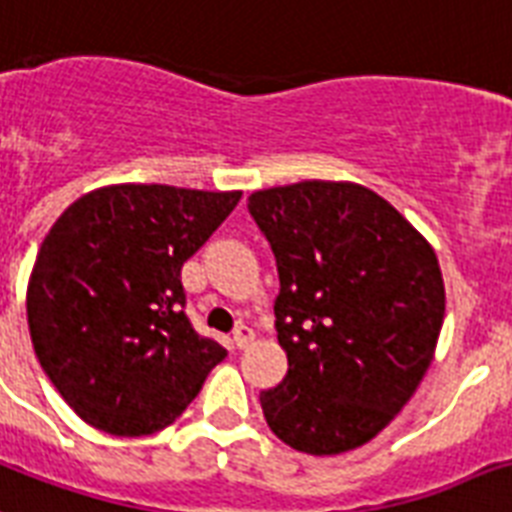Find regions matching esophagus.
Masks as SVG:
<instances>
[{"instance_id": "1", "label": "esophagus", "mask_w": 512, "mask_h": 512, "mask_svg": "<svg viewBox=\"0 0 512 512\" xmlns=\"http://www.w3.org/2000/svg\"><path fill=\"white\" fill-rule=\"evenodd\" d=\"M253 342V328L245 326V323H240V326L232 331V344H235L237 350H245L248 344Z\"/></svg>"}]
</instances>
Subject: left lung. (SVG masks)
<instances>
[{"label": "left lung", "instance_id": "left-lung-1", "mask_svg": "<svg viewBox=\"0 0 512 512\" xmlns=\"http://www.w3.org/2000/svg\"><path fill=\"white\" fill-rule=\"evenodd\" d=\"M275 253L283 382L259 395L272 433L304 454L368 443L422 382L443 326L435 251L358 184L301 181L248 197Z\"/></svg>", "mask_w": 512, "mask_h": 512}]
</instances>
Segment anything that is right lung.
Returning <instances> with one entry per match:
<instances>
[{"label": "right lung", "mask_w": 512, "mask_h": 512, "mask_svg": "<svg viewBox=\"0 0 512 512\" xmlns=\"http://www.w3.org/2000/svg\"><path fill=\"white\" fill-rule=\"evenodd\" d=\"M243 192L104 186L61 213L29 280L37 358L87 425L152 435L176 422L227 358L186 315L181 267Z\"/></svg>", "instance_id": "add662e5"}]
</instances>
